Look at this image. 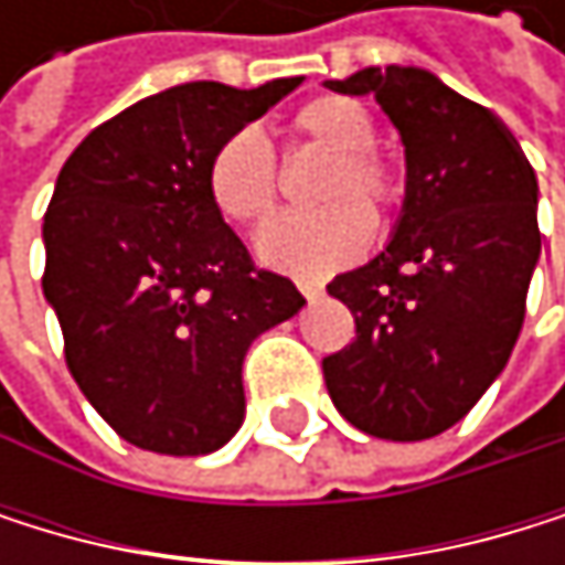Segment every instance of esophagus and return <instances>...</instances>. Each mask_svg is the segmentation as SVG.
Here are the masks:
<instances>
[{
  "label": "esophagus",
  "instance_id": "obj_1",
  "mask_svg": "<svg viewBox=\"0 0 565 565\" xmlns=\"http://www.w3.org/2000/svg\"><path fill=\"white\" fill-rule=\"evenodd\" d=\"M298 291H301L308 301H315V298H321V295H324V288L318 285V280H305V277H298Z\"/></svg>",
  "mask_w": 565,
  "mask_h": 565
}]
</instances>
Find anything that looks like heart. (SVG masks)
<instances>
[{
  "label": "heart",
  "instance_id": "1",
  "mask_svg": "<svg viewBox=\"0 0 565 565\" xmlns=\"http://www.w3.org/2000/svg\"><path fill=\"white\" fill-rule=\"evenodd\" d=\"M291 131L301 145L332 156L318 185V203H324V210L274 220L257 236V254L274 270L324 277L365 254L373 241L367 213L376 220L386 216L403 196V182L373 151V115L352 97L321 94L305 100L291 118ZM206 192L223 220L260 226L274 213L280 192L270 141L257 128H241L223 138L206 166Z\"/></svg>",
  "mask_w": 565,
  "mask_h": 565
}]
</instances>
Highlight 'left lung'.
Returning <instances> with one entry per match:
<instances>
[{
	"label": "left lung",
	"instance_id": "left-lung-1",
	"mask_svg": "<svg viewBox=\"0 0 565 565\" xmlns=\"http://www.w3.org/2000/svg\"><path fill=\"white\" fill-rule=\"evenodd\" d=\"M329 90L373 94L406 156L390 244L329 295L355 339L321 362L339 414L380 440H427L458 424L505 369L542 236L539 182L488 107L420 67H365Z\"/></svg>",
	"mask_w": 565,
	"mask_h": 565
}]
</instances>
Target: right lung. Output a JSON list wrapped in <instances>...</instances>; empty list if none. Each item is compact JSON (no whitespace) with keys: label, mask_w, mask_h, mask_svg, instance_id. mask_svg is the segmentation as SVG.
<instances>
[{"label":"right lung","mask_w":565,"mask_h":565,"mask_svg":"<svg viewBox=\"0 0 565 565\" xmlns=\"http://www.w3.org/2000/svg\"><path fill=\"white\" fill-rule=\"evenodd\" d=\"M301 77L151 94L94 128L43 216V295L81 393L128 444L175 458L220 450L244 424V355L301 311L257 270L206 192L216 145Z\"/></svg>","instance_id":"obj_1"}]
</instances>
